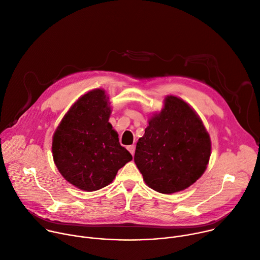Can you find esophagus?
<instances>
[{
	"label": "esophagus",
	"mask_w": 260,
	"mask_h": 260,
	"mask_svg": "<svg viewBox=\"0 0 260 260\" xmlns=\"http://www.w3.org/2000/svg\"><path fill=\"white\" fill-rule=\"evenodd\" d=\"M127 148H128V150L130 151V153H131L132 155H134V152H135V146H134V145H129Z\"/></svg>",
	"instance_id": "esophagus-1"
}]
</instances>
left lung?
Returning <instances> with one entry per match:
<instances>
[{
	"label": "left lung",
	"mask_w": 260,
	"mask_h": 260,
	"mask_svg": "<svg viewBox=\"0 0 260 260\" xmlns=\"http://www.w3.org/2000/svg\"><path fill=\"white\" fill-rule=\"evenodd\" d=\"M210 155L211 139L200 116L183 99L168 95L162 111L148 119L134 162L148 187L170 194L193 184Z\"/></svg>",
	"instance_id": "8db88e82"
}]
</instances>
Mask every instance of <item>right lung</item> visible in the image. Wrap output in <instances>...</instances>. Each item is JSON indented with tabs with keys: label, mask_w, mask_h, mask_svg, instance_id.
I'll return each mask as SVG.
<instances>
[{
	"label": "right lung",
	"mask_w": 260,
	"mask_h": 260,
	"mask_svg": "<svg viewBox=\"0 0 260 260\" xmlns=\"http://www.w3.org/2000/svg\"><path fill=\"white\" fill-rule=\"evenodd\" d=\"M110 98L103 89L82 95L57 126L52 138L54 163L63 178L85 191L109 185L132 160L109 122Z\"/></svg>",
	"instance_id": "right-lung-1"
}]
</instances>
